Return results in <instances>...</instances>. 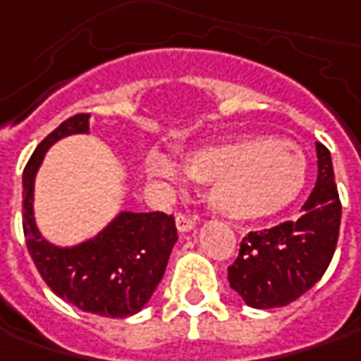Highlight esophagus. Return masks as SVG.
Instances as JSON below:
<instances>
[{
    "mask_svg": "<svg viewBox=\"0 0 361 361\" xmlns=\"http://www.w3.org/2000/svg\"><path fill=\"white\" fill-rule=\"evenodd\" d=\"M176 226H178V230L183 233V231L193 230V226H195V219H193L192 216H188V214H180V216L176 218Z\"/></svg>",
    "mask_w": 361,
    "mask_h": 361,
    "instance_id": "obj_1",
    "label": "esophagus"
}]
</instances>
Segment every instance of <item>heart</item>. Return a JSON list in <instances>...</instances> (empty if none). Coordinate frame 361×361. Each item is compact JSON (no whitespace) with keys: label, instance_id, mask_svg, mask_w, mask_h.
<instances>
[{"label":"heart","instance_id":"b5f03b06","mask_svg":"<svg viewBox=\"0 0 361 361\" xmlns=\"http://www.w3.org/2000/svg\"><path fill=\"white\" fill-rule=\"evenodd\" d=\"M145 171L161 180L180 178L176 166L156 154L147 157ZM185 171L192 180L209 183V205L233 221L269 218L292 204L305 185L300 149L266 135H245L197 149L185 159Z\"/></svg>","mask_w":361,"mask_h":361}]
</instances>
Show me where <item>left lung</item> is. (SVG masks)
<instances>
[{
  "label": "left lung",
  "mask_w": 361,
  "mask_h": 361,
  "mask_svg": "<svg viewBox=\"0 0 361 361\" xmlns=\"http://www.w3.org/2000/svg\"><path fill=\"white\" fill-rule=\"evenodd\" d=\"M317 181L302 216L269 230L250 231L228 267L231 290L257 310L295 302L326 274L336 252L342 204L328 147L316 143Z\"/></svg>",
  "instance_id": "8db88e82"
}]
</instances>
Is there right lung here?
Returning <instances> with one entry per match:
<instances>
[{
  "label": "right lung",
  "mask_w": 361,
  "mask_h": 361,
  "mask_svg": "<svg viewBox=\"0 0 361 361\" xmlns=\"http://www.w3.org/2000/svg\"><path fill=\"white\" fill-rule=\"evenodd\" d=\"M90 131V114L66 119L39 143L23 169V233L33 264L51 292L81 312L128 317L149 302L178 242L176 219L164 212H121L95 238L59 247L33 218V183L45 152L73 133Z\"/></svg>",
  "instance_id": "add662e5"
}]
</instances>
